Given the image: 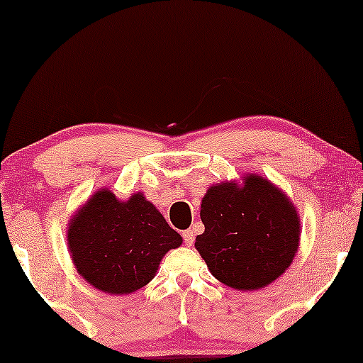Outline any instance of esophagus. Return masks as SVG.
<instances>
[{"mask_svg": "<svg viewBox=\"0 0 363 363\" xmlns=\"http://www.w3.org/2000/svg\"><path fill=\"white\" fill-rule=\"evenodd\" d=\"M182 236H183V241H185L186 246H191L193 241H195V235H193L191 230H185L182 233Z\"/></svg>", "mask_w": 363, "mask_h": 363, "instance_id": "obj_1", "label": "esophagus"}]
</instances>
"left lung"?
I'll return each mask as SVG.
<instances>
[{"mask_svg":"<svg viewBox=\"0 0 363 363\" xmlns=\"http://www.w3.org/2000/svg\"><path fill=\"white\" fill-rule=\"evenodd\" d=\"M205 233L195 247L218 281L236 291L269 286L291 266L301 241V218L276 183L250 173L215 183L201 200Z\"/></svg>","mask_w":363,"mask_h":363,"instance_id":"1","label":"left lung"}]
</instances>
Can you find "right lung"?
Wrapping results in <instances>:
<instances>
[{
    "mask_svg": "<svg viewBox=\"0 0 363 363\" xmlns=\"http://www.w3.org/2000/svg\"><path fill=\"white\" fill-rule=\"evenodd\" d=\"M66 236L79 276L113 296L147 286L162 257L183 242L142 191L118 200L108 188L82 203L67 223Z\"/></svg>",
    "mask_w": 363,
    "mask_h": 363,
    "instance_id": "add662e5",
    "label": "right lung"
}]
</instances>
